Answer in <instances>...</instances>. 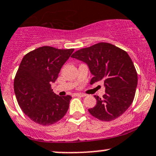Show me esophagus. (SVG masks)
I'll return each instance as SVG.
<instances>
[{"label": "esophagus", "mask_w": 156, "mask_h": 156, "mask_svg": "<svg viewBox=\"0 0 156 156\" xmlns=\"http://www.w3.org/2000/svg\"><path fill=\"white\" fill-rule=\"evenodd\" d=\"M74 95H75V96H79V97H84V96H85V95L83 94H81V93H75V94H74Z\"/></svg>", "instance_id": "34e87169"}]
</instances>
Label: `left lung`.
Masks as SVG:
<instances>
[{
	"mask_svg": "<svg viewBox=\"0 0 156 156\" xmlns=\"http://www.w3.org/2000/svg\"><path fill=\"white\" fill-rule=\"evenodd\" d=\"M72 58L85 62L93 78L90 84L104 81L105 94L94 95L97 104L88 111L102 121L121 116L132 104L138 76L127 52L108 43H99L76 51Z\"/></svg>",
	"mask_w": 156,
	"mask_h": 156,
	"instance_id": "obj_1",
	"label": "left lung"
}]
</instances>
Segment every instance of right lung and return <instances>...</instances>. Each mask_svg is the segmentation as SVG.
<instances>
[{
	"label": "right lung",
	"mask_w": 156,
	"mask_h": 156,
	"mask_svg": "<svg viewBox=\"0 0 156 156\" xmlns=\"http://www.w3.org/2000/svg\"><path fill=\"white\" fill-rule=\"evenodd\" d=\"M74 49L43 46L28 52L14 78V92L20 107L31 120L49 126L67 113L72 97H60L51 87Z\"/></svg>",
	"instance_id": "1"
}]
</instances>
